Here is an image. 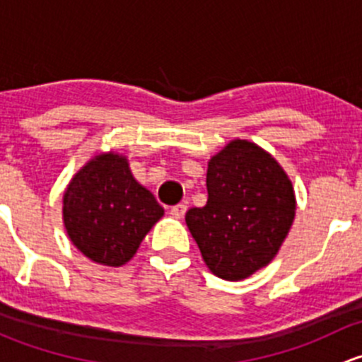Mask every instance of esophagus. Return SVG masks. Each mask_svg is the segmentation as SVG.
I'll return each instance as SVG.
<instances>
[{
  "label": "esophagus",
  "instance_id": "1",
  "mask_svg": "<svg viewBox=\"0 0 362 362\" xmlns=\"http://www.w3.org/2000/svg\"><path fill=\"white\" fill-rule=\"evenodd\" d=\"M185 211H187V203H178V204H175L173 208H171L170 214H171V217L182 218L185 215Z\"/></svg>",
  "mask_w": 362,
  "mask_h": 362
}]
</instances>
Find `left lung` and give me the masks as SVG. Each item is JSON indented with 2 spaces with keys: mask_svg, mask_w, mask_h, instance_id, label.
Returning a JSON list of instances; mask_svg holds the SVG:
<instances>
[{
  "mask_svg": "<svg viewBox=\"0 0 362 362\" xmlns=\"http://www.w3.org/2000/svg\"><path fill=\"white\" fill-rule=\"evenodd\" d=\"M208 202L185 222L214 275L243 280L273 261L296 215L293 182L272 154L233 140L208 160Z\"/></svg>",
  "mask_w": 362,
  "mask_h": 362,
  "instance_id": "left-lung-1",
  "label": "left lung"
}]
</instances>
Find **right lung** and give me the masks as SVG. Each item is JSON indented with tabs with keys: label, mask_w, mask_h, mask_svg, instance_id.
<instances>
[{
	"label": "right lung",
	"mask_w": 362,
	"mask_h": 362,
	"mask_svg": "<svg viewBox=\"0 0 362 362\" xmlns=\"http://www.w3.org/2000/svg\"><path fill=\"white\" fill-rule=\"evenodd\" d=\"M164 215L117 152L87 160L63 196V221L73 245L98 264H126Z\"/></svg>",
	"instance_id": "obj_1"
}]
</instances>
